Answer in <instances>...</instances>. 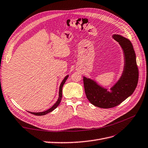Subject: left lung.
<instances>
[{"mask_svg":"<svg viewBox=\"0 0 148 148\" xmlns=\"http://www.w3.org/2000/svg\"><path fill=\"white\" fill-rule=\"evenodd\" d=\"M113 38L123 49L125 57L123 72L117 83L109 91L93 80L83 77L87 99L94 106L103 109L112 108L121 104L132 95L138 82V69L132 44L128 39L119 34L114 35Z\"/></svg>","mask_w":148,"mask_h":148,"instance_id":"8db88e82","label":"left lung"}]
</instances>
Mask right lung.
<instances>
[{"label":"right lung","mask_w":148,"mask_h":148,"mask_svg":"<svg viewBox=\"0 0 148 148\" xmlns=\"http://www.w3.org/2000/svg\"><path fill=\"white\" fill-rule=\"evenodd\" d=\"M68 77H69V75L66 76V77H65V78L64 79L63 81H62V82L61 83L60 86V88H59V99H58L57 101L56 102V104L53 105L51 107V108H50L49 109H48V110H47L46 111H44V112H30L31 114H32L33 115H38V116H39V115H46V114H48L49 112H51L52 110H53L56 108H57V106L60 104L61 99H62V88H63L64 84L65 83L66 80L67 79V78H68Z\"/></svg>","instance_id":"right-lung-1"}]
</instances>
